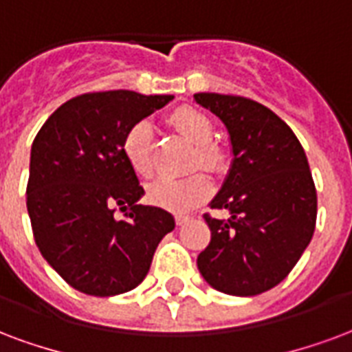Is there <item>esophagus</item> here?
<instances>
[{"label": "esophagus", "mask_w": 352, "mask_h": 352, "mask_svg": "<svg viewBox=\"0 0 352 352\" xmlns=\"http://www.w3.org/2000/svg\"><path fill=\"white\" fill-rule=\"evenodd\" d=\"M190 220V216L188 214H177L175 216V222L177 226H183V223H186Z\"/></svg>", "instance_id": "obj_1"}]
</instances>
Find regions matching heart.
Instances as JSON below:
<instances>
[{
  "label": "heart",
  "instance_id": "1",
  "mask_svg": "<svg viewBox=\"0 0 352 352\" xmlns=\"http://www.w3.org/2000/svg\"><path fill=\"white\" fill-rule=\"evenodd\" d=\"M169 123L173 124L194 147L190 158V169L203 168L216 171L222 166L223 156L212 142V123L201 111L183 106L171 111ZM123 153L130 168L140 177H151L155 171L153 162V129L149 121H138L126 130L123 140ZM210 181L203 173H192L183 179L160 177L147 186V199L168 210H188L209 197Z\"/></svg>",
  "mask_w": 352,
  "mask_h": 352
}]
</instances>
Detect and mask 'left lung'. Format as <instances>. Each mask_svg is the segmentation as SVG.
<instances>
[{"mask_svg":"<svg viewBox=\"0 0 352 352\" xmlns=\"http://www.w3.org/2000/svg\"><path fill=\"white\" fill-rule=\"evenodd\" d=\"M194 100L222 119L233 162L203 214L210 242L197 256L209 285L233 296L261 295L285 280L311 241L317 192L295 132L267 106L244 96L197 93Z\"/></svg>","mask_w":352,"mask_h":352,"instance_id":"8db88e82","label":"left lung"}]
</instances>
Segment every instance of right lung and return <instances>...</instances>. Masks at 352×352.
Listing matches in <instances>:
<instances>
[{
    "instance_id": "add662e5",
    "label": "right lung",
    "mask_w": 352,
    "mask_h": 352,
    "mask_svg": "<svg viewBox=\"0 0 352 352\" xmlns=\"http://www.w3.org/2000/svg\"><path fill=\"white\" fill-rule=\"evenodd\" d=\"M171 95L100 91L74 96L52 113L31 145L28 212L50 267L70 287L113 296L138 287L155 250L175 228L143 196L123 153L126 130ZM119 206L123 219L115 218Z\"/></svg>"
}]
</instances>
